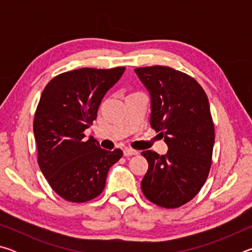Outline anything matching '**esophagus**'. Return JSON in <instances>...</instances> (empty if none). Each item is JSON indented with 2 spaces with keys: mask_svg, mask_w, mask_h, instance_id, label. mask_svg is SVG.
Instances as JSON below:
<instances>
[{
  "mask_svg": "<svg viewBox=\"0 0 252 252\" xmlns=\"http://www.w3.org/2000/svg\"><path fill=\"white\" fill-rule=\"evenodd\" d=\"M136 155H139V151L133 150V149L126 148L125 150H123V156H125V157H129V156H136Z\"/></svg>",
  "mask_w": 252,
  "mask_h": 252,
  "instance_id": "1",
  "label": "esophagus"
}]
</instances>
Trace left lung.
I'll return each instance as SVG.
<instances>
[{
  "instance_id": "8db88e82",
  "label": "left lung",
  "mask_w": 252,
  "mask_h": 252,
  "mask_svg": "<svg viewBox=\"0 0 252 252\" xmlns=\"http://www.w3.org/2000/svg\"><path fill=\"white\" fill-rule=\"evenodd\" d=\"M150 94L152 129L164 138L165 155L147 150L149 169L141 181L148 200L172 209L189 202L207 180L215 143L210 105L197 81L169 66L136 67Z\"/></svg>"
}]
</instances>
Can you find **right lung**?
<instances>
[{
  "label": "right lung",
  "mask_w": 252,
  "mask_h": 252,
  "mask_svg": "<svg viewBox=\"0 0 252 252\" xmlns=\"http://www.w3.org/2000/svg\"><path fill=\"white\" fill-rule=\"evenodd\" d=\"M126 67L83 69L55 76L42 92L33 131L39 165L51 188L71 202L96 198L105 187L109 169L122 151H108L83 132L96 119L105 93Z\"/></svg>",
  "instance_id": "right-lung-1"
}]
</instances>
